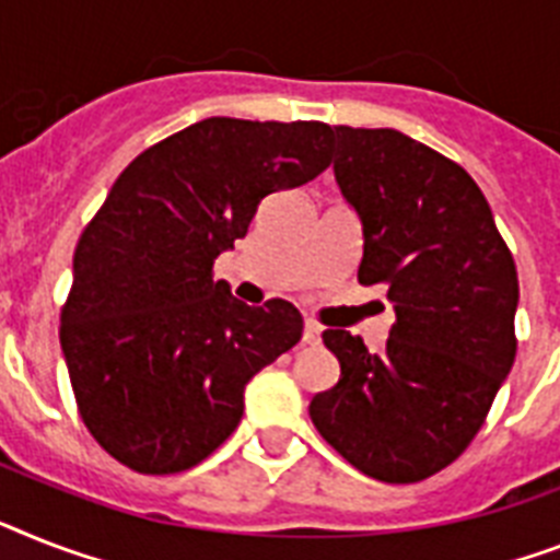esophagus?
<instances>
[{
  "instance_id": "1",
  "label": "esophagus",
  "mask_w": 560,
  "mask_h": 560,
  "mask_svg": "<svg viewBox=\"0 0 560 560\" xmlns=\"http://www.w3.org/2000/svg\"><path fill=\"white\" fill-rule=\"evenodd\" d=\"M302 339L307 345H316L322 339V327L316 325V322L313 319H304V334H302Z\"/></svg>"
}]
</instances>
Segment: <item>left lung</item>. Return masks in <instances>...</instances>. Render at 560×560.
I'll list each match as a JSON object with an SVG mask.
<instances>
[{"mask_svg":"<svg viewBox=\"0 0 560 560\" xmlns=\"http://www.w3.org/2000/svg\"><path fill=\"white\" fill-rule=\"evenodd\" d=\"M330 143L362 221L359 284H385L397 322L383 353L322 334L342 374L311 420L362 475L417 483L466 452L515 362V258L460 163L397 129L334 126Z\"/></svg>","mask_w":560,"mask_h":560,"instance_id":"obj_1","label":"left lung"}]
</instances>
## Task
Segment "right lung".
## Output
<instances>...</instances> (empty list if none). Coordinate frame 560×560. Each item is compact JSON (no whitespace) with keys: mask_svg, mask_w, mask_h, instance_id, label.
I'll use <instances>...</instances> for the list:
<instances>
[{"mask_svg":"<svg viewBox=\"0 0 560 560\" xmlns=\"http://www.w3.org/2000/svg\"><path fill=\"white\" fill-rule=\"evenodd\" d=\"M319 120L235 117L175 131L120 172L74 249L59 313L77 411L117 463L177 475L244 413V385L302 339L284 299L249 307L212 279L261 198L330 166Z\"/></svg>","mask_w":560,"mask_h":560,"instance_id":"1","label":"right lung"}]
</instances>
